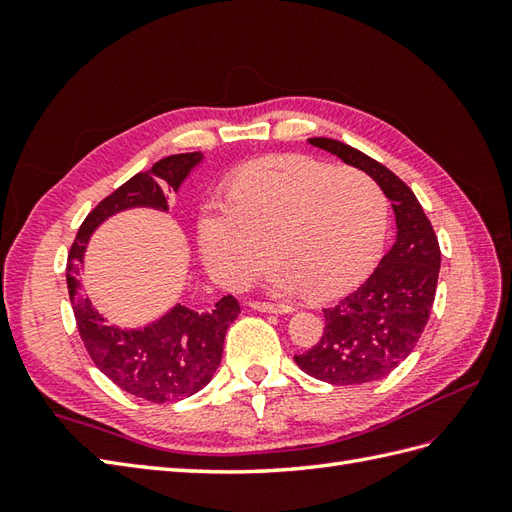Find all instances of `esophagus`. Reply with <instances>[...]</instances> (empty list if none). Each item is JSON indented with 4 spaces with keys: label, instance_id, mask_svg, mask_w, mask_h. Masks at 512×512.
Segmentation results:
<instances>
[{
    "label": "esophagus",
    "instance_id": "1",
    "mask_svg": "<svg viewBox=\"0 0 512 512\" xmlns=\"http://www.w3.org/2000/svg\"><path fill=\"white\" fill-rule=\"evenodd\" d=\"M250 308L257 312H270V314H288L292 312L290 306H275V303H264V301H250Z\"/></svg>",
    "mask_w": 512,
    "mask_h": 512
}]
</instances>
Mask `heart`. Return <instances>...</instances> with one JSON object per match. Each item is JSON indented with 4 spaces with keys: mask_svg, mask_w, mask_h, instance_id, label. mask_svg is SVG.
Masks as SVG:
<instances>
[{
    "mask_svg": "<svg viewBox=\"0 0 512 512\" xmlns=\"http://www.w3.org/2000/svg\"><path fill=\"white\" fill-rule=\"evenodd\" d=\"M387 200L374 178L332 169L306 156L248 162L228 180L226 200L211 198L198 215V242L209 273L244 288L273 253L277 290L332 299L354 288L383 248Z\"/></svg>",
    "mask_w": 512,
    "mask_h": 512,
    "instance_id": "b5f03b06",
    "label": "heart"
}]
</instances>
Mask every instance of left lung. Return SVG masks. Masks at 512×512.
<instances>
[{
    "label": "left lung",
    "mask_w": 512,
    "mask_h": 512,
    "mask_svg": "<svg viewBox=\"0 0 512 512\" xmlns=\"http://www.w3.org/2000/svg\"><path fill=\"white\" fill-rule=\"evenodd\" d=\"M374 178L396 215V242L365 284L325 308V328L312 350L295 356L308 376L330 385H363L387 376L418 345L438 288L440 246L416 195L396 173L341 140L308 138Z\"/></svg>",
    "instance_id": "1"
}]
</instances>
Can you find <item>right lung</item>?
I'll use <instances>...</instances> for the list:
<instances>
[{
	"mask_svg": "<svg viewBox=\"0 0 512 512\" xmlns=\"http://www.w3.org/2000/svg\"><path fill=\"white\" fill-rule=\"evenodd\" d=\"M202 160L200 151L167 156L121 184L85 217L65 266L76 328L94 365L127 394L151 402L182 400L211 383L222 361L228 325L239 314L237 299L226 295L206 312L178 303L143 328H118L107 325L103 314L85 297L79 266L92 233L105 220L129 209L167 213L165 191H178Z\"/></svg>",
	"mask_w": 512,
	"mask_h": 512,
	"instance_id": "1",
	"label": "right lung"
}]
</instances>
